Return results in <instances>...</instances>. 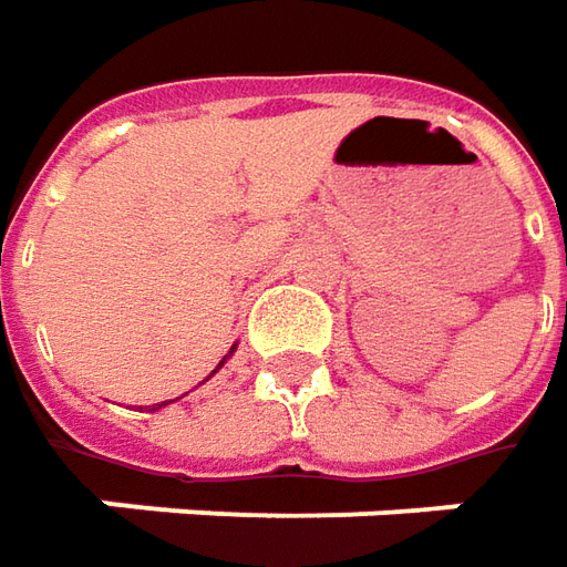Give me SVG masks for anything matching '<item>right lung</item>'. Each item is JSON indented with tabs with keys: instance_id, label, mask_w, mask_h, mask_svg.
Returning <instances> with one entry per match:
<instances>
[{
	"instance_id": "obj_1",
	"label": "right lung",
	"mask_w": 567,
	"mask_h": 567,
	"mask_svg": "<svg viewBox=\"0 0 567 567\" xmlns=\"http://www.w3.org/2000/svg\"><path fill=\"white\" fill-rule=\"evenodd\" d=\"M225 363V361H223ZM223 363H219V367H223ZM213 373H216V370H213ZM163 404H168V401H163ZM163 404H153V411H156V408H163Z\"/></svg>"
}]
</instances>
